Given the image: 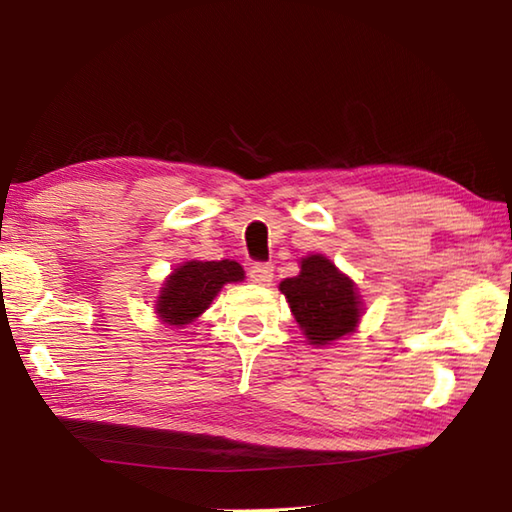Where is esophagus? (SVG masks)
<instances>
[{
  "mask_svg": "<svg viewBox=\"0 0 512 512\" xmlns=\"http://www.w3.org/2000/svg\"><path fill=\"white\" fill-rule=\"evenodd\" d=\"M250 281H255L259 286H268L273 281V264H255L248 270Z\"/></svg>",
  "mask_w": 512,
  "mask_h": 512,
  "instance_id": "obj_1",
  "label": "esophagus"
}]
</instances>
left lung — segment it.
I'll list each match as a JSON object with an SVG mask.
<instances>
[{
  "label": "left lung",
  "mask_w": 512,
  "mask_h": 512,
  "mask_svg": "<svg viewBox=\"0 0 512 512\" xmlns=\"http://www.w3.org/2000/svg\"><path fill=\"white\" fill-rule=\"evenodd\" d=\"M299 266V275L281 281L279 290L306 341L323 347L356 332L365 308L354 281L321 253L301 257Z\"/></svg>",
  "instance_id": "1"
}]
</instances>
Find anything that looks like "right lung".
<instances>
[{
	"mask_svg": "<svg viewBox=\"0 0 512 512\" xmlns=\"http://www.w3.org/2000/svg\"><path fill=\"white\" fill-rule=\"evenodd\" d=\"M244 281V268L231 259L220 262H200L189 259L173 268V273L162 281L156 297V314L171 328H184L209 310L211 301L226 284Z\"/></svg>",
	"mask_w": 512,
	"mask_h": 512,
	"instance_id": "obj_1",
	"label": "right lung"
}]
</instances>
